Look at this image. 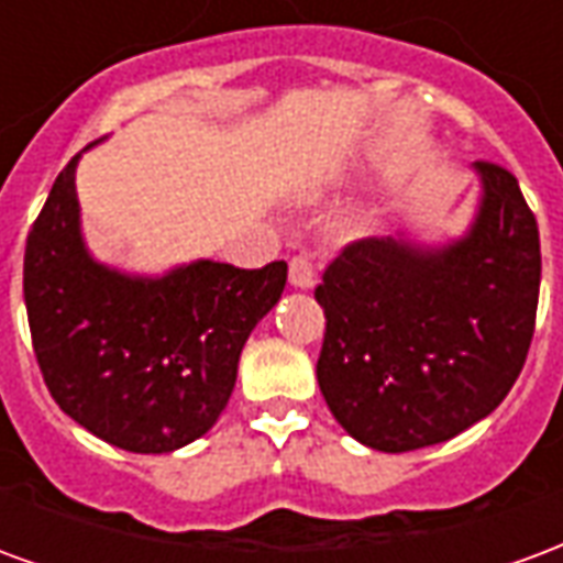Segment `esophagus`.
<instances>
[{
  "label": "esophagus",
  "mask_w": 563,
  "mask_h": 563,
  "mask_svg": "<svg viewBox=\"0 0 563 563\" xmlns=\"http://www.w3.org/2000/svg\"><path fill=\"white\" fill-rule=\"evenodd\" d=\"M289 283H292L295 289H313V283H317V268H313V262L310 256H295L289 262Z\"/></svg>",
  "instance_id": "34e87169"
}]
</instances>
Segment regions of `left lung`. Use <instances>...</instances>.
Returning <instances> with one entry per match:
<instances>
[{"mask_svg":"<svg viewBox=\"0 0 563 563\" xmlns=\"http://www.w3.org/2000/svg\"><path fill=\"white\" fill-rule=\"evenodd\" d=\"M479 201L443 244L367 238L331 262L317 301V379L343 431L377 452L452 440L519 377L540 298V232L519 180L471 165Z\"/></svg>","mask_w":563,"mask_h":563,"instance_id":"8db88e82","label":"left lung"}]
</instances>
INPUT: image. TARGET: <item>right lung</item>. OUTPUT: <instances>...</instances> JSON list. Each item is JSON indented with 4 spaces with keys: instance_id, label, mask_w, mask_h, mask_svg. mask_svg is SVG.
<instances>
[{
    "instance_id": "obj_1",
    "label": "right lung",
    "mask_w": 563,
    "mask_h": 563,
    "mask_svg": "<svg viewBox=\"0 0 563 563\" xmlns=\"http://www.w3.org/2000/svg\"><path fill=\"white\" fill-rule=\"evenodd\" d=\"M80 156L26 238L35 358L59 410L90 434L141 455L174 452L225 410L246 338L280 301L286 262L244 271L196 258L165 274L104 265L80 229Z\"/></svg>"
}]
</instances>
